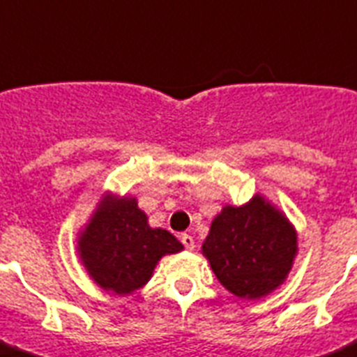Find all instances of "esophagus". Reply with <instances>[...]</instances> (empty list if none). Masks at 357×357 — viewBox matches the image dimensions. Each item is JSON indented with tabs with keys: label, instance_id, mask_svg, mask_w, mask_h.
<instances>
[{
	"label": "esophagus",
	"instance_id": "34e87169",
	"mask_svg": "<svg viewBox=\"0 0 357 357\" xmlns=\"http://www.w3.org/2000/svg\"><path fill=\"white\" fill-rule=\"evenodd\" d=\"M179 239H181V243L185 245L186 250H194L195 248V241L190 234H181V236H179Z\"/></svg>",
	"mask_w": 357,
	"mask_h": 357
}]
</instances>
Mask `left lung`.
I'll use <instances>...</instances> for the list:
<instances>
[{"label":"left lung","mask_w":357,"mask_h":357,"mask_svg":"<svg viewBox=\"0 0 357 357\" xmlns=\"http://www.w3.org/2000/svg\"><path fill=\"white\" fill-rule=\"evenodd\" d=\"M216 278L238 298L259 299L284 284L298 254V236L282 211L255 195L225 206L202 245Z\"/></svg>","instance_id":"obj_1"}]
</instances>
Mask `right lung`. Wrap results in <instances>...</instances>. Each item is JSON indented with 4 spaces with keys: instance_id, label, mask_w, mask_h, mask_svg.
I'll return each instance as SVG.
<instances>
[{
    "instance_id": "right-lung-1",
    "label": "right lung",
    "mask_w": 357,
    "mask_h": 357,
    "mask_svg": "<svg viewBox=\"0 0 357 357\" xmlns=\"http://www.w3.org/2000/svg\"><path fill=\"white\" fill-rule=\"evenodd\" d=\"M183 245L165 229H153L135 197L105 195L79 234L77 252L103 291L130 294L148 284L163 255Z\"/></svg>"
}]
</instances>
